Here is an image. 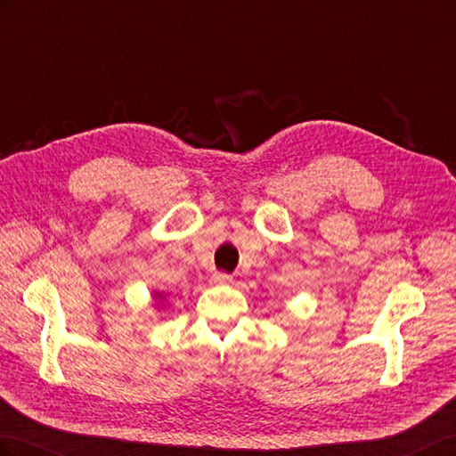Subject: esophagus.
<instances>
[{"label":"esophagus","instance_id":"34e87169","mask_svg":"<svg viewBox=\"0 0 456 456\" xmlns=\"http://www.w3.org/2000/svg\"><path fill=\"white\" fill-rule=\"evenodd\" d=\"M211 281H213L215 285H230V283L233 281V278H232L230 273H226V272H215Z\"/></svg>","mask_w":456,"mask_h":456}]
</instances>
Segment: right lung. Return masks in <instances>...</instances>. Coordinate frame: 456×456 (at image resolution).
<instances>
[{"label": "right lung", "instance_id": "right-lung-1", "mask_svg": "<svg viewBox=\"0 0 456 456\" xmlns=\"http://www.w3.org/2000/svg\"><path fill=\"white\" fill-rule=\"evenodd\" d=\"M156 297H163V295H161V293H156Z\"/></svg>", "mask_w": 456, "mask_h": 456}]
</instances>
